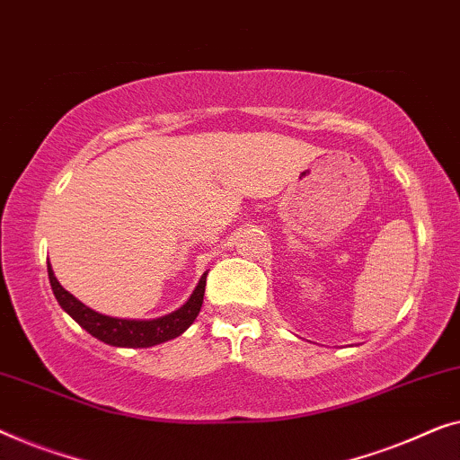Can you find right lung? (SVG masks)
<instances>
[{
  "instance_id": "add662e5",
  "label": "right lung",
  "mask_w": 460,
  "mask_h": 460,
  "mask_svg": "<svg viewBox=\"0 0 460 460\" xmlns=\"http://www.w3.org/2000/svg\"><path fill=\"white\" fill-rule=\"evenodd\" d=\"M48 275L51 283V292H54L58 304H60L64 313H68L79 325L92 333L95 340L103 341L108 346L116 348H152L163 344V341L179 338L185 329L196 321L204 302V288H206V275L199 277L196 289L190 296L183 306L172 310L158 319H119V316L102 314L98 310L89 308L81 300L66 292L56 279L51 264L48 262Z\"/></svg>"
}]
</instances>
